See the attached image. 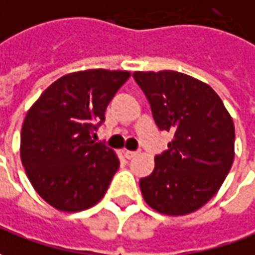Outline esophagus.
<instances>
[{"label":"esophagus","mask_w":255,"mask_h":255,"mask_svg":"<svg viewBox=\"0 0 255 255\" xmlns=\"http://www.w3.org/2000/svg\"><path fill=\"white\" fill-rule=\"evenodd\" d=\"M136 155H137V152H136V151H129V150L125 151V157L128 158V159H131V158H134Z\"/></svg>","instance_id":"obj_1"}]
</instances>
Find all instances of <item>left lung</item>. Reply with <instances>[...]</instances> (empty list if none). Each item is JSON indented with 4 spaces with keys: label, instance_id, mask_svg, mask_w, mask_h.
<instances>
[{
    "label": "left lung",
    "instance_id": "left-lung-1",
    "mask_svg": "<svg viewBox=\"0 0 255 255\" xmlns=\"http://www.w3.org/2000/svg\"><path fill=\"white\" fill-rule=\"evenodd\" d=\"M159 130L173 133L168 150L140 179L145 203L165 215H186L210 201L235 158V126L208 84L173 71L134 72Z\"/></svg>",
    "mask_w": 255,
    "mask_h": 255
}]
</instances>
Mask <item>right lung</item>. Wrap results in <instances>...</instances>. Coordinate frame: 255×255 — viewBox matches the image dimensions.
<instances>
[{"label": "right lung", "instance_id": "obj_1", "mask_svg": "<svg viewBox=\"0 0 255 255\" xmlns=\"http://www.w3.org/2000/svg\"><path fill=\"white\" fill-rule=\"evenodd\" d=\"M129 77V72L105 69L65 75L27 112L20 134L22 164L34 190L54 208L83 211L105 194L119 159L91 134Z\"/></svg>", "mask_w": 255, "mask_h": 255}]
</instances>
